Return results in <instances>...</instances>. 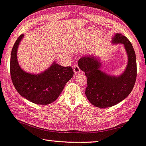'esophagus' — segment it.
<instances>
[{"label":"esophagus","mask_w":146,"mask_h":146,"mask_svg":"<svg viewBox=\"0 0 146 146\" xmlns=\"http://www.w3.org/2000/svg\"><path fill=\"white\" fill-rule=\"evenodd\" d=\"M73 71H74V73L75 74H79L80 73V69L78 67L77 65H75L74 67H73Z\"/></svg>","instance_id":"1"}]
</instances>
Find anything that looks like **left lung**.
<instances>
[{"label":"left lung","mask_w":146,"mask_h":146,"mask_svg":"<svg viewBox=\"0 0 146 146\" xmlns=\"http://www.w3.org/2000/svg\"><path fill=\"white\" fill-rule=\"evenodd\" d=\"M112 42L123 44L128 57L127 67L119 76L108 75L100 70V61L94 56H85L78 61L79 67L87 78V100L98 108H110L121 102L131 93L136 80V57L131 43L119 33L115 35Z\"/></svg>","instance_id":"obj_1"}]
</instances>
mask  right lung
I'll list each match as a JSON object with an SVG mask.
<instances>
[{"label":"right lung","mask_w":146,"mask_h":146,"mask_svg":"<svg viewBox=\"0 0 146 146\" xmlns=\"http://www.w3.org/2000/svg\"><path fill=\"white\" fill-rule=\"evenodd\" d=\"M24 35L15 42L11 55L10 71L13 85L18 93L27 100L39 105L55 102L68 81L73 76L71 67H63L55 62L39 74L23 71L17 61V49Z\"/></svg>","instance_id":"1"}]
</instances>
